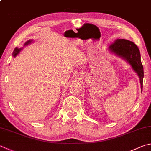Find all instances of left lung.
Returning <instances> with one entry per match:
<instances>
[{
	"instance_id": "8db88e82",
	"label": "left lung",
	"mask_w": 151,
	"mask_h": 151,
	"mask_svg": "<svg viewBox=\"0 0 151 151\" xmlns=\"http://www.w3.org/2000/svg\"><path fill=\"white\" fill-rule=\"evenodd\" d=\"M109 49L111 52L127 60L129 63L132 66L133 70L137 73L140 78L142 90L144 72L143 67L141 61L140 51L137 46L131 41L125 39H117L111 43Z\"/></svg>"
}]
</instances>
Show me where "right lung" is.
Returning a JSON list of instances; mask_svg holds the SVG:
<instances>
[{
    "instance_id": "right-lung-1",
    "label": "right lung",
    "mask_w": 151,
    "mask_h": 151,
    "mask_svg": "<svg viewBox=\"0 0 151 151\" xmlns=\"http://www.w3.org/2000/svg\"><path fill=\"white\" fill-rule=\"evenodd\" d=\"M32 42V41H30V40L28 41V42H26V43H25V44H24V45L29 44V43L30 42ZM20 50H21V49L16 48V49H14V52H13V56H14V57H16V56L19 53V52L20 51Z\"/></svg>"
}]
</instances>
